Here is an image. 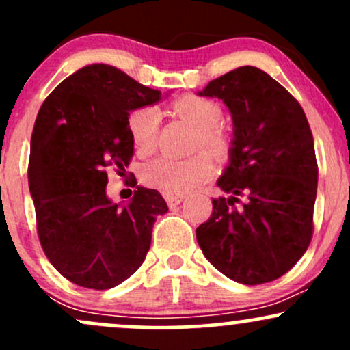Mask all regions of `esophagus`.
Instances as JSON below:
<instances>
[{
  "label": "esophagus",
  "mask_w": 350,
  "mask_h": 350,
  "mask_svg": "<svg viewBox=\"0 0 350 350\" xmlns=\"http://www.w3.org/2000/svg\"><path fill=\"white\" fill-rule=\"evenodd\" d=\"M183 200H184V196H166V202L167 206H170V208L178 207Z\"/></svg>",
  "instance_id": "obj_1"
}]
</instances>
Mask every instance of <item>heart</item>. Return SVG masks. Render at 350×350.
<instances>
[{
  "instance_id": "heart-1",
  "label": "heart",
  "mask_w": 350,
  "mask_h": 350,
  "mask_svg": "<svg viewBox=\"0 0 350 350\" xmlns=\"http://www.w3.org/2000/svg\"><path fill=\"white\" fill-rule=\"evenodd\" d=\"M174 113L186 120L199 131L198 148L211 152L217 161H226L230 156V138L215 128L222 118V110L212 100L186 95L174 103ZM159 111L154 107L136 108L128 116V131L138 154L148 156L154 151L159 130ZM214 174V163L207 154H198L184 161L159 158L144 170L146 186L166 196H180L198 189Z\"/></svg>"
}]
</instances>
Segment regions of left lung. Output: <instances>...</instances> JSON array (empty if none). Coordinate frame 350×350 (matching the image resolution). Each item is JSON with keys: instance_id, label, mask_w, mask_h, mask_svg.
Listing matches in <instances>:
<instances>
[{"instance_id": "8db88e82", "label": "left lung", "mask_w": 350, "mask_h": 350, "mask_svg": "<svg viewBox=\"0 0 350 350\" xmlns=\"http://www.w3.org/2000/svg\"><path fill=\"white\" fill-rule=\"evenodd\" d=\"M198 95L222 100L234 123L228 164L217 179L228 198L212 200L211 219L196 228L198 243L227 278L268 283L295 267L312 237L317 164L306 115L252 66L211 80Z\"/></svg>"}]
</instances>
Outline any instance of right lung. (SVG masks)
<instances>
[{
	"mask_svg": "<svg viewBox=\"0 0 350 350\" xmlns=\"http://www.w3.org/2000/svg\"><path fill=\"white\" fill-rule=\"evenodd\" d=\"M167 97V94L164 95ZM161 92L107 64L64 79L44 100L27 179L42 250L60 275L90 290H110L142 267L156 217L167 212L158 191L138 186L126 204L107 196V167H128V116Z\"/></svg>",
	"mask_w": 350,
	"mask_h": 350,
	"instance_id": "add662e5",
	"label": "right lung"
}]
</instances>
